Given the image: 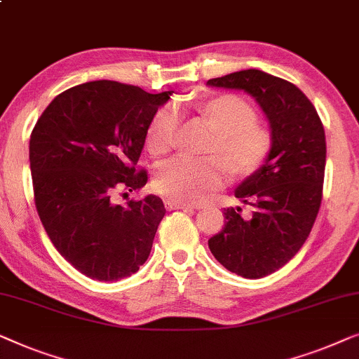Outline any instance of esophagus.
Returning a JSON list of instances; mask_svg holds the SVG:
<instances>
[{
    "label": "esophagus",
    "mask_w": 359,
    "mask_h": 359,
    "mask_svg": "<svg viewBox=\"0 0 359 359\" xmlns=\"http://www.w3.org/2000/svg\"><path fill=\"white\" fill-rule=\"evenodd\" d=\"M164 206H165V210H190V211L194 210V206L191 205L180 203V201H175V200H165Z\"/></svg>",
    "instance_id": "1"
}]
</instances>
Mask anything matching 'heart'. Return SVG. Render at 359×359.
Wrapping results in <instances>:
<instances>
[{"label": "heart", "mask_w": 359, "mask_h": 359, "mask_svg": "<svg viewBox=\"0 0 359 359\" xmlns=\"http://www.w3.org/2000/svg\"><path fill=\"white\" fill-rule=\"evenodd\" d=\"M198 117L213 130L216 141L210 153L219 156L231 177L255 174L271 153V133L260 123L249 100L236 94H219L194 104ZM177 128V112L170 105L159 109L146 131V148L153 156L170 151ZM224 168L216 158L190 159L177 156L156 170L153 185L158 194L180 203H195L218 189Z\"/></svg>", "instance_id": "1"}]
</instances>
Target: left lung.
<instances>
[{
  "instance_id": "obj_1",
  "label": "left lung",
  "mask_w": 359,
  "mask_h": 359,
  "mask_svg": "<svg viewBox=\"0 0 359 359\" xmlns=\"http://www.w3.org/2000/svg\"><path fill=\"white\" fill-rule=\"evenodd\" d=\"M206 84L244 90L269 118V159L234 191L250 206L249 215H242L241 206L224 210V228L208 241L224 269L244 278H264L297 254L319 213L325 131L314 105L290 81L242 69Z\"/></svg>"
}]
</instances>
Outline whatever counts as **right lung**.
Listing matches in <instances>:
<instances>
[{
  "label": "right lung",
  "instance_id": "1",
  "mask_svg": "<svg viewBox=\"0 0 359 359\" xmlns=\"http://www.w3.org/2000/svg\"><path fill=\"white\" fill-rule=\"evenodd\" d=\"M172 90L149 94L117 81H89L58 94L30 135L35 206L57 250L81 273L117 281L148 260L165 208L156 195L117 203L143 189L135 165L146 131Z\"/></svg>",
  "mask_w": 359,
  "mask_h": 359
}]
</instances>
